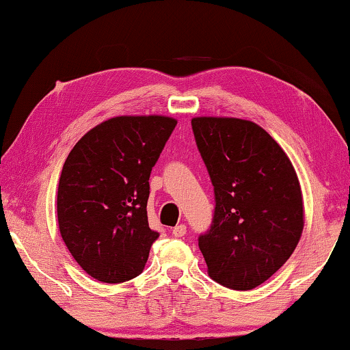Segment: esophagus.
Here are the masks:
<instances>
[{
  "label": "esophagus",
  "mask_w": 350,
  "mask_h": 350,
  "mask_svg": "<svg viewBox=\"0 0 350 350\" xmlns=\"http://www.w3.org/2000/svg\"><path fill=\"white\" fill-rule=\"evenodd\" d=\"M185 232H187V226H185V224H178V226L172 229L174 237H184Z\"/></svg>",
  "instance_id": "obj_1"
}]
</instances>
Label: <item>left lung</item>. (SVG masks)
<instances>
[{
  "mask_svg": "<svg viewBox=\"0 0 350 350\" xmlns=\"http://www.w3.org/2000/svg\"><path fill=\"white\" fill-rule=\"evenodd\" d=\"M215 189L211 226L198 247L211 280L236 291L260 286L284 265L304 229L295 170L267 131L236 118H193Z\"/></svg>",
  "mask_w": 350,
  "mask_h": 350,
  "instance_id": "left-lung-1",
  "label": "left lung"
}]
</instances>
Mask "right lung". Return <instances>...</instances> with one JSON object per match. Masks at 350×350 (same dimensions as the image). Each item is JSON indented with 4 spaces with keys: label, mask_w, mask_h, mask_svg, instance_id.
Segmentation results:
<instances>
[{
    "label": "right lung",
    "mask_w": 350,
    "mask_h": 350,
    "mask_svg": "<svg viewBox=\"0 0 350 350\" xmlns=\"http://www.w3.org/2000/svg\"><path fill=\"white\" fill-rule=\"evenodd\" d=\"M178 121L118 116L70 150L57 185V224L74 260L101 282L144 271L158 234L148 226L150 172Z\"/></svg>",
    "instance_id": "add662e5"
}]
</instances>
